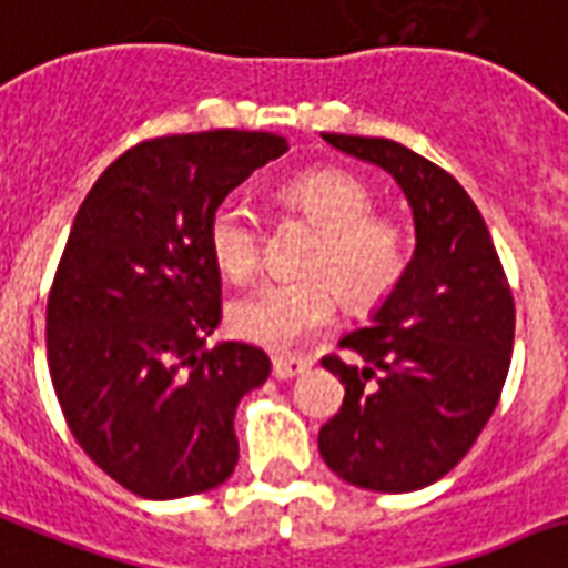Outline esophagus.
Here are the masks:
<instances>
[{"mask_svg": "<svg viewBox=\"0 0 568 568\" xmlns=\"http://www.w3.org/2000/svg\"><path fill=\"white\" fill-rule=\"evenodd\" d=\"M307 366H311L307 357H275V361H272V375L278 381H290L296 378V375H302Z\"/></svg>", "mask_w": 568, "mask_h": 568, "instance_id": "1", "label": "esophagus"}]
</instances>
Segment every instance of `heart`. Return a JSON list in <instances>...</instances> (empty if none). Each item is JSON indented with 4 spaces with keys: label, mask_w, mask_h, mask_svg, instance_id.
Masks as SVG:
<instances>
[{
    "label": "heart",
    "mask_w": 568,
    "mask_h": 568,
    "mask_svg": "<svg viewBox=\"0 0 568 568\" xmlns=\"http://www.w3.org/2000/svg\"><path fill=\"white\" fill-rule=\"evenodd\" d=\"M281 196L320 229L302 281H272L231 302L229 325L240 339L290 352L328 328L337 290L357 311L375 307L398 287L410 263L398 222L375 216V196L357 175L313 170L284 184ZM207 248L229 278L246 281L261 266V225L243 202H222L207 222Z\"/></svg>",
    "instance_id": "b5f03b06"
}]
</instances>
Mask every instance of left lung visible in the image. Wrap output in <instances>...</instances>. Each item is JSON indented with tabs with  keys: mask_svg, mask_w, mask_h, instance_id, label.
<instances>
[{
	"mask_svg": "<svg viewBox=\"0 0 568 568\" xmlns=\"http://www.w3.org/2000/svg\"><path fill=\"white\" fill-rule=\"evenodd\" d=\"M322 140L393 175L416 248L369 325L339 339L361 366L322 357L346 398L322 425L320 455L355 487L413 493L455 469L496 410L514 352V296L487 222L446 170L396 140Z\"/></svg>",
	"mask_w": 568,
	"mask_h": 568,
	"instance_id": "obj_1",
	"label": "left lung"
}]
</instances>
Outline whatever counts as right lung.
Returning a JSON list of instances; mask_svg holds the SVG:
<instances>
[{
	"label": "right lung",
	"mask_w": 568,
	"mask_h": 568,
	"mask_svg": "<svg viewBox=\"0 0 568 568\" xmlns=\"http://www.w3.org/2000/svg\"><path fill=\"white\" fill-rule=\"evenodd\" d=\"M287 149L270 131L146 140L75 213L49 293V372L72 437L134 496L205 493L237 466L234 413L272 363L234 339L205 346L222 320L207 222Z\"/></svg>",
	"instance_id": "obj_1"
}]
</instances>
